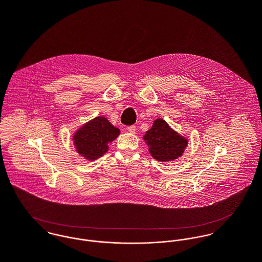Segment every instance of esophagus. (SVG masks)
I'll use <instances>...</instances> for the list:
<instances>
[{
  "label": "esophagus",
  "mask_w": 262,
  "mask_h": 262,
  "mask_svg": "<svg viewBox=\"0 0 262 262\" xmlns=\"http://www.w3.org/2000/svg\"><path fill=\"white\" fill-rule=\"evenodd\" d=\"M127 131L134 134L135 131H136V127L135 126H129V127H127Z\"/></svg>",
  "instance_id": "obj_1"
}]
</instances>
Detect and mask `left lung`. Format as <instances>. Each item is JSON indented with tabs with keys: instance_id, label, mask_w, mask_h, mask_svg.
I'll list each match as a JSON object with an SVG mask.
<instances>
[{
	"instance_id": "1",
	"label": "left lung",
	"mask_w": 262,
	"mask_h": 262,
	"mask_svg": "<svg viewBox=\"0 0 262 262\" xmlns=\"http://www.w3.org/2000/svg\"><path fill=\"white\" fill-rule=\"evenodd\" d=\"M151 156L160 162H168L182 157L187 147V137L174 131L166 121L156 119L143 136Z\"/></svg>"
}]
</instances>
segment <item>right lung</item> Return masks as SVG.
Wrapping results in <instances>:
<instances>
[{
	"mask_svg": "<svg viewBox=\"0 0 262 262\" xmlns=\"http://www.w3.org/2000/svg\"><path fill=\"white\" fill-rule=\"evenodd\" d=\"M119 135V128L113 126L107 118L98 116L76 129L72 139L76 153L94 161L109 150V144Z\"/></svg>",
	"mask_w": 262,
	"mask_h": 262,
	"instance_id": "right-lung-1",
	"label": "right lung"
}]
</instances>
